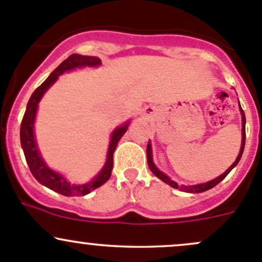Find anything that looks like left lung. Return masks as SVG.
Returning a JSON list of instances; mask_svg holds the SVG:
<instances>
[{
  "label": "left lung",
  "instance_id": "8db88e82",
  "mask_svg": "<svg viewBox=\"0 0 262 262\" xmlns=\"http://www.w3.org/2000/svg\"><path fill=\"white\" fill-rule=\"evenodd\" d=\"M239 110H241V115H242V144H241V149H239V153H238V156H237L236 161L233 162V165H232L231 167H229L228 170L226 171V172L222 173L221 176H218V178L214 179V180H212V181L205 182V184L190 185V186H186V185H179L178 182L171 180L168 176H166L165 173H162L160 170H158L157 167H156L155 163H153V161H152V150H150V144L148 143V146H147V160H148V166H149L150 171H152V172L155 173V175L157 176L158 179H161V180H162L163 182H166V184H168L170 186L175 187V189H180V190H182V191H186V192H203V191H207V190L212 189V187L215 186V185H218L219 182L223 180V179L226 178V176L228 175L229 172H231L232 168H233L234 166H237V163H238L239 160H241L242 153H244L245 141H246V118H245V113H244V110H242L241 105H239Z\"/></svg>",
  "mask_w": 262,
  "mask_h": 262
}]
</instances>
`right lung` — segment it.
Segmentation results:
<instances>
[{
	"label": "right lung",
	"instance_id": "1",
	"mask_svg": "<svg viewBox=\"0 0 262 262\" xmlns=\"http://www.w3.org/2000/svg\"><path fill=\"white\" fill-rule=\"evenodd\" d=\"M100 63H101V60L97 57H87V55L80 54L70 55V57L66 60H63V62L50 73L49 77L33 92V95H31L30 100H29L28 102V106H26V112L25 114H24L23 121H21V147H23L24 149V155H25L26 162H28L31 173H33L34 178L40 182V184H43L44 186L49 187L53 191H57L59 192V194L66 195V196L86 195L109 180L110 176H112L113 170V155H114L115 148L118 146L119 139L124 136V133H125L126 129H128L129 123H126L125 125H121L120 128L115 129L114 133H113L109 150H107V160L104 168L101 170V172H100L94 180L90 181L89 184L73 185L70 184V182L66 180L63 176H60L59 173L50 170L48 166L46 165V162L43 161V158L40 157V155H39L38 147H36L35 143V138H34V121H35L36 109H38V104L39 101H40L41 96L44 95V92L57 81L58 76L62 75L66 71L73 70V68L76 67H86V66L94 67V66H99Z\"/></svg>",
	"mask_w": 262,
	"mask_h": 262
}]
</instances>
